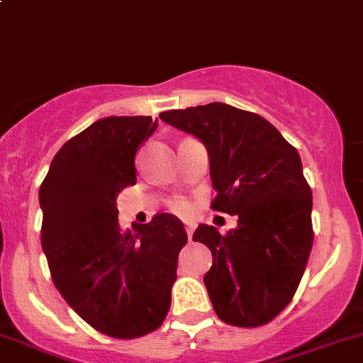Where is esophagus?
<instances>
[{"mask_svg":"<svg viewBox=\"0 0 363 363\" xmlns=\"http://www.w3.org/2000/svg\"><path fill=\"white\" fill-rule=\"evenodd\" d=\"M186 232H188L189 240L193 239V232H195V225H186Z\"/></svg>","mask_w":363,"mask_h":363,"instance_id":"34e87169","label":"esophagus"}]
</instances>
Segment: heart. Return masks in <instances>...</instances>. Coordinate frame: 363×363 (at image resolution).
Masks as SVG:
<instances>
[{
  "instance_id": "b5f03b06",
  "label": "heart",
  "mask_w": 363,
  "mask_h": 363,
  "mask_svg": "<svg viewBox=\"0 0 363 363\" xmlns=\"http://www.w3.org/2000/svg\"><path fill=\"white\" fill-rule=\"evenodd\" d=\"M168 207H170V211H174L175 214H189V211H191V207H189V203L186 202V200L182 199H174L170 200V203H168Z\"/></svg>"
}]
</instances>
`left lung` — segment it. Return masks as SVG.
<instances>
[{"mask_svg":"<svg viewBox=\"0 0 363 363\" xmlns=\"http://www.w3.org/2000/svg\"><path fill=\"white\" fill-rule=\"evenodd\" d=\"M208 152L218 191L211 207L239 216L235 230L200 225L193 240L212 252L203 277L219 320L262 327L294 298L313 247V193L291 144L258 113L208 104L160 113Z\"/></svg>","mask_w":363,"mask_h":363,"instance_id":"1","label":"left lung"}]
</instances>
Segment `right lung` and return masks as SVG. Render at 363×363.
<instances>
[{"mask_svg":"<svg viewBox=\"0 0 363 363\" xmlns=\"http://www.w3.org/2000/svg\"><path fill=\"white\" fill-rule=\"evenodd\" d=\"M156 128L151 116L96 121L57 151L38 193L42 247L57 291L94 330L116 339L163 323L188 242L172 214L133 230L117 221V195L137 182L135 155Z\"/></svg>","mask_w":363,"mask_h":363,"instance_id":"add662e5","label":"right lung"}]
</instances>
